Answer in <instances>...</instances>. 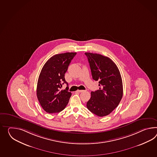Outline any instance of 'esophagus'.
Listing matches in <instances>:
<instances>
[{"label":"esophagus","instance_id":"1","mask_svg":"<svg viewBox=\"0 0 157 157\" xmlns=\"http://www.w3.org/2000/svg\"><path fill=\"white\" fill-rule=\"evenodd\" d=\"M83 91H84V90H78V91H77V92H79V93H80V92H83Z\"/></svg>","mask_w":157,"mask_h":157}]
</instances>
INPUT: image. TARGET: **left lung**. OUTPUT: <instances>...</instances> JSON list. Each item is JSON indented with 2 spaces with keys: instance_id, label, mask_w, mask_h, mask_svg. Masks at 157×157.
I'll list each match as a JSON object with an SVG mask.
<instances>
[{
  "instance_id": "1",
  "label": "left lung",
  "mask_w": 157,
  "mask_h": 157,
  "mask_svg": "<svg viewBox=\"0 0 157 157\" xmlns=\"http://www.w3.org/2000/svg\"><path fill=\"white\" fill-rule=\"evenodd\" d=\"M94 80L99 90L91 92L87 103L89 111L100 117L110 114L118 106L123 95L122 78L117 66L109 58L99 54L85 53Z\"/></svg>"
}]
</instances>
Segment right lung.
Wrapping results in <instances>:
<instances>
[{
    "label": "right lung",
    "instance_id": "1",
    "mask_svg": "<svg viewBox=\"0 0 157 157\" xmlns=\"http://www.w3.org/2000/svg\"><path fill=\"white\" fill-rule=\"evenodd\" d=\"M76 54L68 52L54 55L42 67L38 77L36 92L40 105L48 113L60 112L69 103L71 93L68 91L65 74ZM64 83L68 86L65 90H61Z\"/></svg>",
    "mask_w": 157,
    "mask_h": 157
}]
</instances>
